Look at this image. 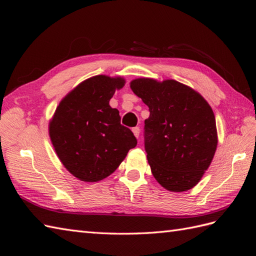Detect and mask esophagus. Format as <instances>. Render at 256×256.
I'll list each match as a JSON object with an SVG mask.
<instances>
[{"label":"esophagus","instance_id":"34e87169","mask_svg":"<svg viewBox=\"0 0 256 256\" xmlns=\"http://www.w3.org/2000/svg\"><path fill=\"white\" fill-rule=\"evenodd\" d=\"M132 132L136 136V138H138V136H140V128H138V127L132 128Z\"/></svg>","mask_w":256,"mask_h":256}]
</instances>
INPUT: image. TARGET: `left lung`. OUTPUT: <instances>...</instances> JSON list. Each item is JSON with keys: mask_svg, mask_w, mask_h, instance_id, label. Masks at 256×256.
Returning <instances> with one entry per match:
<instances>
[{"mask_svg": "<svg viewBox=\"0 0 256 256\" xmlns=\"http://www.w3.org/2000/svg\"><path fill=\"white\" fill-rule=\"evenodd\" d=\"M130 88L150 109L144 146L154 177L168 191L193 188L210 166L218 144L210 106L175 80L136 79Z\"/></svg>", "mask_w": 256, "mask_h": 256, "instance_id": "left-lung-1", "label": "left lung"}]
</instances>
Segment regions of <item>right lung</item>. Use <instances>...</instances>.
I'll return each instance as SVG.
<instances>
[{
	"label": "right lung",
	"instance_id": "right-lung-1",
	"mask_svg": "<svg viewBox=\"0 0 256 256\" xmlns=\"http://www.w3.org/2000/svg\"><path fill=\"white\" fill-rule=\"evenodd\" d=\"M124 79L96 76L79 84L62 100L49 126L60 160L83 182L111 175L136 146L132 131L120 124L118 110L109 106Z\"/></svg>",
	"mask_w": 256,
	"mask_h": 256
}]
</instances>
